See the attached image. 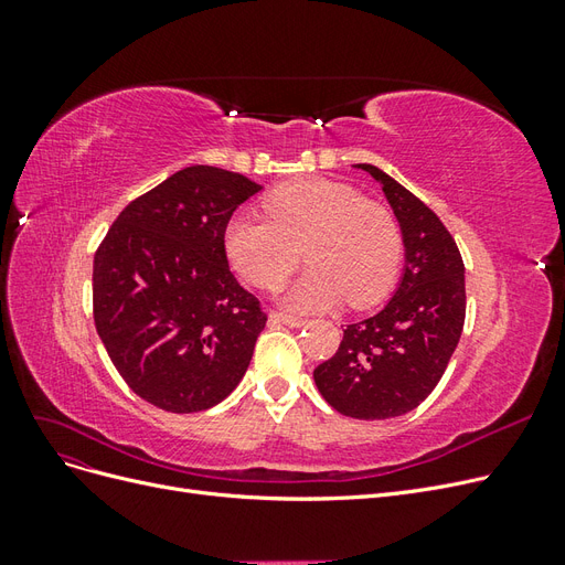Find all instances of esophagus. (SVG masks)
Returning <instances> with one entry per match:
<instances>
[{
    "instance_id": "1",
    "label": "esophagus",
    "mask_w": 565,
    "mask_h": 565,
    "mask_svg": "<svg viewBox=\"0 0 565 565\" xmlns=\"http://www.w3.org/2000/svg\"><path fill=\"white\" fill-rule=\"evenodd\" d=\"M270 320L285 322V324H289V328H301V324L306 322V318L292 316V313H285V311H273V313H270Z\"/></svg>"
}]
</instances>
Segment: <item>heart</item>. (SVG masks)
<instances>
[{"label": "heart", "instance_id": "1", "mask_svg": "<svg viewBox=\"0 0 565 565\" xmlns=\"http://www.w3.org/2000/svg\"><path fill=\"white\" fill-rule=\"evenodd\" d=\"M264 210L268 216L233 214L224 231L228 262L247 282L280 287L303 252L311 266L287 295L297 309H324L344 297L351 306H367L396 280L403 256L398 218L353 185L295 179L273 188Z\"/></svg>", "mask_w": 565, "mask_h": 565}]
</instances>
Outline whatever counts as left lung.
Instances as JSON below:
<instances>
[{"mask_svg":"<svg viewBox=\"0 0 565 565\" xmlns=\"http://www.w3.org/2000/svg\"><path fill=\"white\" fill-rule=\"evenodd\" d=\"M398 216L405 273L380 313L347 324L330 361L313 370L322 398L355 419L415 409L440 382L465 328V262L455 237L426 204L382 169L358 164Z\"/></svg>","mask_w":565,"mask_h":565,"instance_id":"obj_1","label":"left lung"}]
</instances>
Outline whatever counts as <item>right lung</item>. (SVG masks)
<instances>
[{
	"instance_id": "right-lung-1",
	"label": "right lung",
	"mask_w": 565,
	"mask_h": 565,
	"mask_svg": "<svg viewBox=\"0 0 565 565\" xmlns=\"http://www.w3.org/2000/svg\"><path fill=\"white\" fill-rule=\"evenodd\" d=\"M262 185L195 164L131 200L94 254V322L127 386L167 413H200L243 380L262 301L228 268L224 231Z\"/></svg>"
}]
</instances>
